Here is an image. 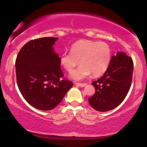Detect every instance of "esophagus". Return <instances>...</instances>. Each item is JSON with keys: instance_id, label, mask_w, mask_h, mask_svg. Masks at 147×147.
Masks as SVG:
<instances>
[{"instance_id": "1", "label": "esophagus", "mask_w": 147, "mask_h": 147, "mask_svg": "<svg viewBox=\"0 0 147 147\" xmlns=\"http://www.w3.org/2000/svg\"><path fill=\"white\" fill-rule=\"evenodd\" d=\"M77 86H78L79 87H85L86 86V84H81V83H75Z\"/></svg>"}]
</instances>
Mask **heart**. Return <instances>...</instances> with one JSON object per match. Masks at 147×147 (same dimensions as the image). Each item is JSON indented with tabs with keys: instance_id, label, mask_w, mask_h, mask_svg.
I'll list each match as a JSON object with an SVG mask.
<instances>
[{
	"instance_id": "b5f03b06",
	"label": "heart",
	"mask_w": 147,
	"mask_h": 147,
	"mask_svg": "<svg viewBox=\"0 0 147 147\" xmlns=\"http://www.w3.org/2000/svg\"><path fill=\"white\" fill-rule=\"evenodd\" d=\"M111 59L109 45L104 42L81 40L74 43L70 52H64L59 56V63L67 71H71L79 63L82 65L70 73L74 80H82L92 74H104Z\"/></svg>"
}]
</instances>
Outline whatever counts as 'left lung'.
<instances>
[{
    "mask_svg": "<svg viewBox=\"0 0 147 147\" xmlns=\"http://www.w3.org/2000/svg\"><path fill=\"white\" fill-rule=\"evenodd\" d=\"M133 71L131 57L123 52L113 55L104 75L92 83L95 88V94L88 99L92 108L106 112L119 106L129 92Z\"/></svg>",
    "mask_w": 147,
    "mask_h": 147,
    "instance_id": "left-lung-1",
    "label": "left lung"
}]
</instances>
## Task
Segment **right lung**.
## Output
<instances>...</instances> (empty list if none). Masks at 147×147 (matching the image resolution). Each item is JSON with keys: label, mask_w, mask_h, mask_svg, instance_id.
Wrapping results in <instances>:
<instances>
[{"label": "right lung", "mask_w": 147, "mask_h": 147, "mask_svg": "<svg viewBox=\"0 0 147 147\" xmlns=\"http://www.w3.org/2000/svg\"><path fill=\"white\" fill-rule=\"evenodd\" d=\"M57 37L32 40L20 50L16 60V81L28 104L38 110L50 111L61 102L73 86L61 79L59 57L54 50Z\"/></svg>", "instance_id": "right-lung-1"}]
</instances>
